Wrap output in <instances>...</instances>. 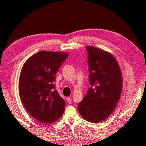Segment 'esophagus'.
Listing matches in <instances>:
<instances>
[{"label":"esophagus","mask_w":146,"mask_h":146,"mask_svg":"<svg viewBox=\"0 0 146 146\" xmlns=\"http://www.w3.org/2000/svg\"><path fill=\"white\" fill-rule=\"evenodd\" d=\"M66 100H67V102L68 104H71V102H72V100H71V99L70 97L66 98Z\"/></svg>","instance_id":"1"}]
</instances>
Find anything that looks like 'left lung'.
<instances>
[{
	"label": "left lung",
	"instance_id": "left-lung-1",
	"mask_svg": "<svg viewBox=\"0 0 146 146\" xmlns=\"http://www.w3.org/2000/svg\"><path fill=\"white\" fill-rule=\"evenodd\" d=\"M91 87L78 105L82 117L92 123L105 120L113 112L122 89L121 70L113 56L94 46H86Z\"/></svg>",
	"mask_w": 146,
	"mask_h": 146
}]
</instances>
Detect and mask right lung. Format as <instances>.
<instances>
[{"label": "right lung", "mask_w": 146, "mask_h": 146, "mask_svg": "<svg viewBox=\"0 0 146 146\" xmlns=\"http://www.w3.org/2000/svg\"><path fill=\"white\" fill-rule=\"evenodd\" d=\"M66 52L39 51L22 68L19 90L22 103L39 122L49 124L63 115L65 102L55 90L56 74L68 58Z\"/></svg>", "instance_id": "right-lung-1"}]
</instances>
